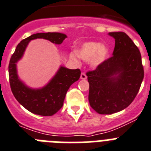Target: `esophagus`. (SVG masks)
<instances>
[{
  "label": "esophagus",
  "mask_w": 151,
  "mask_h": 151,
  "mask_svg": "<svg viewBox=\"0 0 151 151\" xmlns=\"http://www.w3.org/2000/svg\"><path fill=\"white\" fill-rule=\"evenodd\" d=\"M81 79H82V80L87 79L86 74H85L84 73H81Z\"/></svg>",
  "instance_id": "obj_1"
}]
</instances>
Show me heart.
I'll list each match as a JSON object with an SVG mask.
<instances>
[{
  "mask_svg": "<svg viewBox=\"0 0 151 151\" xmlns=\"http://www.w3.org/2000/svg\"><path fill=\"white\" fill-rule=\"evenodd\" d=\"M78 56L84 60H90L91 64L93 66H99L104 63L109 57V50L105 46L96 42H84L77 50Z\"/></svg>",
  "mask_w": 151,
  "mask_h": 151,
  "instance_id": "heart-1",
  "label": "heart"
}]
</instances>
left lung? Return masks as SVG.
I'll list each match as a JSON object with an SVG mask.
<instances>
[{
	"label": "left lung",
	"mask_w": 151,
	"mask_h": 151,
	"mask_svg": "<svg viewBox=\"0 0 151 151\" xmlns=\"http://www.w3.org/2000/svg\"><path fill=\"white\" fill-rule=\"evenodd\" d=\"M109 35L116 42L113 56L86 73L91 107L102 115L128 107L137 96L144 76L141 54L130 38L122 32Z\"/></svg>",
	"instance_id": "obj_1"
}]
</instances>
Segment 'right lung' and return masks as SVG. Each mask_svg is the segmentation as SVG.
<instances>
[{
  "instance_id": "1",
  "label": "right lung",
  "mask_w": 151,
  "mask_h": 151,
  "mask_svg": "<svg viewBox=\"0 0 151 151\" xmlns=\"http://www.w3.org/2000/svg\"><path fill=\"white\" fill-rule=\"evenodd\" d=\"M66 38L67 35L65 34L59 32L33 34L18 43L11 57L8 73L12 91L16 100L32 113L43 116H52L56 113L63 106L65 96L70 85L80 78L81 70L60 67L56 75L46 86L40 89H32L27 87L19 80L16 63L22 57L24 50L31 40L45 39L52 43L60 45Z\"/></svg>"
}]
</instances>
